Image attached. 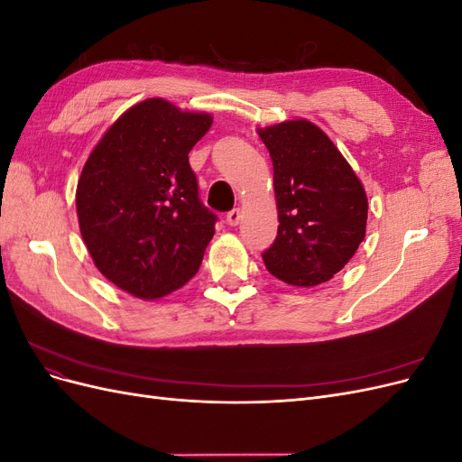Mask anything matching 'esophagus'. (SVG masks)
<instances>
[{"instance_id": "obj_1", "label": "esophagus", "mask_w": 462, "mask_h": 462, "mask_svg": "<svg viewBox=\"0 0 462 462\" xmlns=\"http://www.w3.org/2000/svg\"><path fill=\"white\" fill-rule=\"evenodd\" d=\"M227 223L231 227H235V226H239L241 223V209L239 208H235V209H231V212L227 214Z\"/></svg>"}]
</instances>
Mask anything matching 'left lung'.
Listing matches in <instances>:
<instances>
[{
	"label": "left lung",
	"mask_w": 462,
	"mask_h": 462,
	"mask_svg": "<svg viewBox=\"0 0 462 462\" xmlns=\"http://www.w3.org/2000/svg\"><path fill=\"white\" fill-rule=\"evenodd\" d=\"M273 162L277 236L265 270L297 287L326 283L365 241L368 200L351 165L310 121L260 131Z\"/></svg>",
	"instance_id": "left-lung-1"
}]
</instances>
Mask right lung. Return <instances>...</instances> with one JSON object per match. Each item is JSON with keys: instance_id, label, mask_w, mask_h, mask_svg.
<instances>
[{"instance_id": "1", "label": "right lung", "mask_w": 462, "mask_h": 462, "mask_svg": "<svg viewBox=\"0 0 462 462\" xmlns=\"http://www.w3.org/2000/svg\"><path fill=\"white\" fill-rule=\"evenodd\" d=\"M212 125L160 97L133 106L87 160L77 187L82 241L111 283L160 299L199 272L216 233L189 152Z\"/></svg>"}]
</instances>
